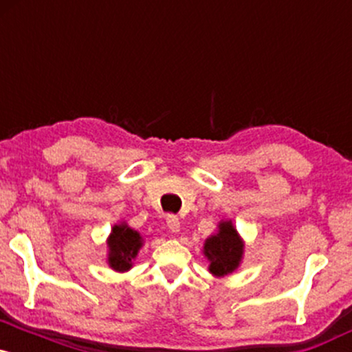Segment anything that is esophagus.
Wrapping results in <instances>:
<instances>
[{
    "label": "esophagus",
    "mask_w": 352,
    "mask_h": 352,
    "mask_svg": "<svg viewBox=\"0 0 352 352\" xmlns=\"http://www.w3.org/2000/svg\"><path fill=\"white\" fill-rule=\"evenodd\" d=\"M167 227L170 228L173 233H179L180 232V220L175 215H168L167 217Z\"/></svg>",
    "instance_id": "esophagus-1"
}]
</instances>
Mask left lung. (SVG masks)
I'll return each mask as SVG.
<instances>
[{"instance_id":"obj_1","label":"left lung","mask_w":352,"mask_h":352,"mask_svg":"<svg viewBox=\"0 0 352 352\" xmlns=\"http://www.w3.org/2000/svg\"><path fill=\"white\" fill-rule=\"evenodd\" d=\"M217 233L204 241V256L208 261V272L217 278L236 272L243 261L245 241L232 220H220Z\"/></svg>"}]
</instances>
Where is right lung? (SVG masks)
Segmentation results:
<instances>
[{
    "label": "right lung",
    "instance_id": "right-lung-1",
    "mask_svg": "<svg viewBox=\"0 0 352 352\" xmlns=\"http://www.w3.org/2000/svg\"><path fill=\"white\" fill-rule=\"evenodd\" d=\"M107 265L117 273H125L134 266V260L145 240L139 232L119 221L107 236Z\"/></svg>",
    "mask_w": 352,
    "mask_h": 352
}]
</instances>
